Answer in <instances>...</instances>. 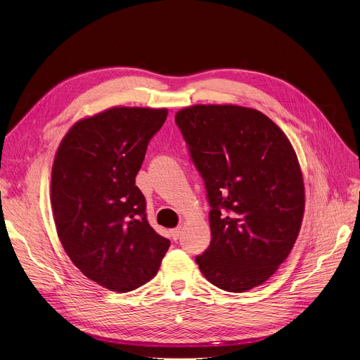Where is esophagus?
Returning <instances> with one entry per match:
<instances>
[{
    "mask_svg": "<svg viewBox=\"0 0 360 360\" xmlns=\"http://www.w3.org/2000/svg\"><path fill=\"white\" fill-rule=\"evenodd\" d=\"M181 228H175V229H172V231H170V235H172V239L174 240H178L179 239V236H181Z\"/></svg>",
    "mask_w": 360,
    "mask_h": 360,
    "instance_id": "1",
    "label": "esophagus"
}]
</instances>
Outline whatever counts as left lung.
<instances>
[{"mask_svg": "<svg viewBox=\"0 0 360 360\" xmlns=\"http://www.w3.org/2000/svg\"><path fill=\"white\" fill-rule=\"evenodd\" d=\"M175 122L212 209L200 271L226 292L262 285L290 254L304 219V179L289 139L259 110L236 105L185 108Z\"/></svg>", "mask_w": 360, "mask_h": 360, "instance_id": "1", "label": "left lung"}]
</instances>
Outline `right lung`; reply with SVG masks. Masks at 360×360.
Listing matches in <instances>:
<instances>
[{"label": "right lung", "mask_w": 360, "mask_h": 360, "mask_svg": "<svg viewBox=\"0 0 360 360\" xmlns=\"http://www.w3.org/2000/svg\"><path fill=\"white\" fill-rule=\"evenodd\" d=\"M167 109L110 108L75 122L55 155L51 202L63 247L86 277L131 292L158 274L170 240L148 224L136 176Z\"/></svg>", "instance_id": "1"}]
</instances>
